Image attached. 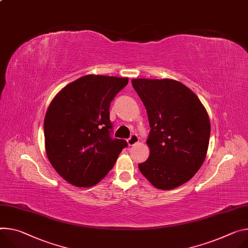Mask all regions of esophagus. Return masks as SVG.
I'll list each match as a JSON object with an SVG mask.
<instances>
[{"mask_svg": "<svg viewBox=\"0 0 248 248\" xmlns=\"http://www.w3.org/2000/svg\"><path fill=\"white\" fill-rule=\"evenodd\" d=\"M139 141H140V139H139L137 134H132V136L127 140V144L129 146H132L134 144H137Z\"/></svg>", "mask_w": 248, "mask_h": 248, "instance_id": "34e87169", "label": "esophagus"}]
</instances>
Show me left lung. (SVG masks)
Here are the masks:
<instances>
[{
	"label": "left lung",
	"instance_id": "1",
	"mask_svg": "<svg viewBox=\"0 0 248 248\" xmlns=\"http://www.w3.org/2000/svg\"><path fill=\"white\" fill-rule=\"evenodd\" d=\"M151 127L150 153L139 164L157 189L172 190L188 182L206 159L211 123L204 105L181 82L173 79H132Z\"/></svg>",
	"mask_w": 248,
	"mask_h": 248
}]
</instances>
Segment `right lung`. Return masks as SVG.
Segmentation results:
<instances>
[{"mask_svg": "<svg viewBox=\"0 0 248 248\" xmlns=\"http://www.w3.org/2000/svg\"><path fill=\"white\" fill-rule=\"evenodd\" d=\"M128 78L86 75L66 85L44 118V140L55 171L76 187L98 184L114 167L124 140H112L109 105Z\"/></svg>", "mask_w": 248, "mask_h": 248, "instance_id": "right-lung-1", "label": "right lung"}]
</instances>
